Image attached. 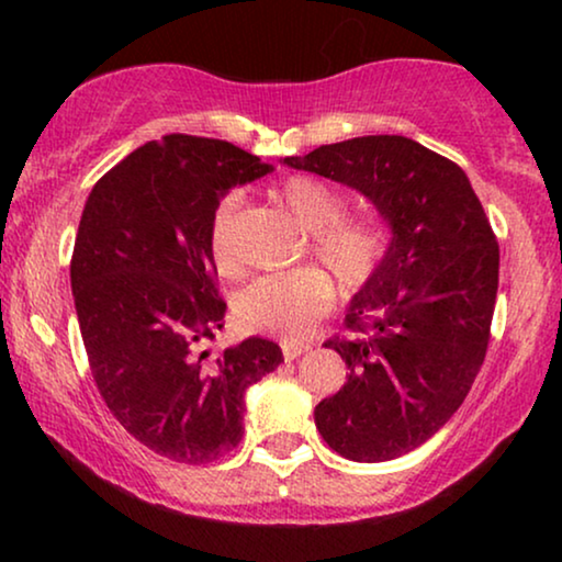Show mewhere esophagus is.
I'll list each match as a JSON object with an SVG mask.
<instances>
[{
    "label": "esophagus",
    "instance_id": "obj_1",
    "mask_svg": "<svg viewBox=\"0 0 562 562\" xmlns=\"http://www.w3.org/2000/svg\"><path fill=\"white\" fill-rule=\"evenodd\" d=\"M312 345L310 342H296V340H283L281 342V350H283V358L286 360H294L299 356H304L306 350H310Z\"/></svg>",
    "mask_w": 562,
    "mask_h": 562
}]
</instances>
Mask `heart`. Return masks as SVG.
<instances>
[{"mask_svg": "<svg viewBox=\"0 0 562 562\" xmlns=\"http://www.w3.org/2000/svg\"><path fill=\"white\" fill-rule=\"evenodd\" d=\"M279 202L312 229V248L345 291H356L375 273L389 248V235L375 220L342 217L345 199L329 183L312 176H291L276 191ZM235 196L214 206L210 220V256L220 273L233 276L237 258L233 250ZM335 289L319 268L266 273L237 296V319L248 329L302 337L333 306Z\"/></svg>", "mask_w": 562, "mask_h": 562, "instance_id": "b5f03b06", "label": "heart"}]
</instances>
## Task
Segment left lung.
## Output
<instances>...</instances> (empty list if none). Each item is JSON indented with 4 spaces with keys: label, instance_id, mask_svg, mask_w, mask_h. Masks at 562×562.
<instances>
[{
    "label": "left lung",
    "instance_id": "1",
    "mask_svg": "<svg viewBox=\"0 0 562 562\" xmlns=\"http://www.w3.org/2000/svg\"><path fill=\"white\" fill-rule=\"evenodd\" d=\"M356 189L386 220L381 266L350 299V337L327 340L348 381L314 409L356 463H383L445 427L479 375L498 289V245L465 171L402 135H366L281 160Z\"/></svg>",
    "mask_w": 562,
    "mask_h": 562
}]
</instances>
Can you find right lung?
Instances as JSON below:
<instances>
[{
	"label": "right lung",
	"instance_id": "add662e5",
	"mask_svg": "<svg viewBox=\"0 0 562 562\" xmlns=\"http://www.w3.org/2000/svg\"><path fill=\"white\" fill-rule=\"evenodd\" d=\"M233 143L150 140L91 189L76 233L71 289L99 394L135 440L176 463H212L243 440L245 391L279 368L263 337L202 348L227 304L210 256L214 206L271 173Z\"/></svg>",
	"mask_w": 562,
	"mask_h": 562
}]
</instances>
